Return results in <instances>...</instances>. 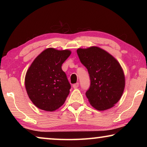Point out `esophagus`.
Returning <instances> with one entry per match:
<instances>
[{
    "mask_svg": "<svg viewBox=\"0 0 147 147\" xmlns=\"http://www.w3.org/2000/svg\"><path fill=\"white\" fill-rule=\"evenodd\" d=\"M78 86H79V83H76V84H73V88H74V89L78 88Z\"/></svg>",
    "mask_w": 147,
    "mask_h": 147,
    "instance_id": "1",
    "label": "esophagus"
}]
</instances>
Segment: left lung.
<instances>
[{
    "mask_svg": "<svg viewBox=\"0 0 147 147\" xmlns=\"http://www.w3.org/2000/svg\"><path fill=\"white\" fill-rule=\"evenodd\" d=\"M76 52L90 77V87L86 93L89 103L99 111L112 108L120 100L125 86L121 65L110 54L97 47L80 48Z\"/></svg>",
    "mask_w": 147,
    "mask_h": 147,
    "instance_id": "left-lung-1",
    "label": "left lung"
}]
</instances>
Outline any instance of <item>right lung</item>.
I'll return each mask as SVG.
<instances>
[{"instance_id":"1","label":"right lung","mask_w":147,"mask_h":147,"mask_svg":"<svg viewBox=\"0 0 147 147\" xmlns=\"http://www.w3.org/2000/svg\"><path fill=\"white\" fill-rule=\"evenodd\" d=\"M71 54L69 50L49 48L32 62L24 83L27 94L37 108L53 111L64 104L71 85L61 65Z\"/></svg>"}]
</instances>
